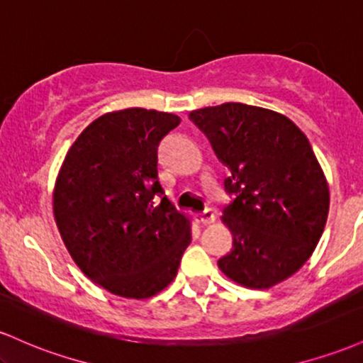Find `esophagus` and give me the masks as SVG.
<instances>
[{
    "mask_svg": "<svg viewBox=\"0 0 363 363\" xmlns=\"http://www.w3.org/2000/svg\"><path fill=\"white\" fill-rule=\"evenodd\" d=\"M196 220H198V222L201 223V225H210V223H213V222H215V211L208 208V210L203 211V213L196 215Z\"/></svg>",
    "mask_w": 363,
    "mask_h": 363,
    "instance_id": "obj_1",
    "label": "esophagus"
}]
</instances>
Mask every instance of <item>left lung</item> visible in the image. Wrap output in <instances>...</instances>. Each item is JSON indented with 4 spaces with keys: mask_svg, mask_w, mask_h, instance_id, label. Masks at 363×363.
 <instances>
[{
    "mask_svg": "<svg viewBox=\"0 0 363 363\" xmlns=\"http://www.w3.org/2000/svg\"><path fill=\"white\" fill-rule=\"evenodd\" d=\"M228 177L223 223L234 237L218 259L230 280L272 289L302 268L323 235L329 187L309 140L286 116L227 102L189 112Z\"/></svg>",
    "mask_w": 363,
    "mask_h": 363,
    "instance_id": "obj_1",
    "label": "left lung"
}]
</instances>
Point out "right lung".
<instances>
[{
    "label": "right lung",
    "mask_w": 363,
    "mask_h": 363,
    "mask_svg": "<svg viewBox=\"0 0 363 363\" xmlns=\"http://www.w3.org/2000/svg\"><path fill=\"white\" fill-rule=\"evenodd\" d=\"M181 118L140 107L107 112L66 153L52 208L73 261L91 281L148 298L176 278L191 222L158 181V145Z\"/></svg>",
    "instance_id": "obj_1"
}]
</instances>
